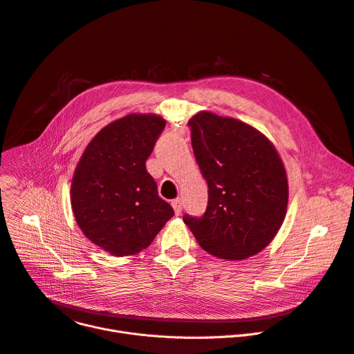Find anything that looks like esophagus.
I'll return each instance as SVG.
<instances>
[{"label": "esophagus", "mask_w": 354, "mask_h": 354, "mask_svg": "<svg viewBox=\"0 0 354 354\" xmlns=\"http://www.w3.org/2000/svg\"><path fill=\"white\" fill-rule=\"evenodd\" d=\"M172 207H174L176 215H180V212H182V199H180V198L174 199V201H172Z\"/></svg>", "instance_id": "34e87169"}]
</instances>
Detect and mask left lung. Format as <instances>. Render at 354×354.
<instances>
[{"label":"left lung","mask_w":354,"mask_h":354,"mask_svg":"<svg viewBox=\"0 0 354 354\" xmlns=\"http://www.w3.org/2000/svg\"><path fill=\"white\" fill-rule=\"evenodd\" d=\"M187 125L209 199L202 218L185 215L183 222L212 256L243 261L263 250L285 221V165L261 131L234 118L201 111Z\"/></svg>","instance_id":"obj_1"}]
</instances>
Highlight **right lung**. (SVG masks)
Listing matches in <instances>:
<instances>
[{
    "instance_id": "right-lung-1",
    "label": "right lung",
    "mask_w": 354,
    "mask_h": 354,
    "mask_svg": "<svg viewBox=\"0 0 354 354\" xmlns=\"http://www.w3.org/2000/svg\"><path fill=\"white\" fill-rule=\"evenodd\" d=\"M167 121L129 113L102 128L85 148L71 183V206L85 236L112 256L147 249L172 216L145 162Z\"/></svg>"
}]
</instances>
